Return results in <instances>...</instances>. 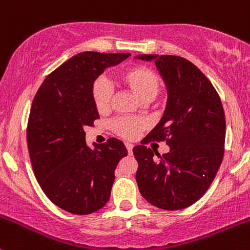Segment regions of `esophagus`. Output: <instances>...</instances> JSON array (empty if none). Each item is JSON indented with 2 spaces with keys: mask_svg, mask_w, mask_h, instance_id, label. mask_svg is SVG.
<instances>
[{
  "mask_svg": "<svg viewBox=\"0 0 250 250\" xmlns=\"http://www.w3.org/2000/svg\"><path fill=\"white\" fill-rule=\"evenodd\" d=\"M125 147H127L128 152H129V155H132L133 152V144H130V143H125Z\"/></svg>",
  "mask_w": 250,
  "mask_h": 250,
  "instance_id": "esophagus-1",
  "label": "esophagus"
}]
</instances>
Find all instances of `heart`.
Wrapping results in <instances>:
<instances>
[{
    "instance_id": "b5f03b06",
    "label": "heart",
    "mask_w": 250,
    "mask_h": 250,
    "mask_svg": "<svg viewBox=\"0 0 250 250\" xmlns=\"http://www.w3.org/2000/svg\"><path fill=\"white\" fill-rule=\"evenodd\" d=\"M117 83L144 104L150 103L156 98L161 85L156 72L142 64H134L122 69L117 74ZM91 98L96 110L100 113L107 112L111 108L112 91L104 79H98L93 84ZM112 128L121 137L132 139L137 137L138 133L144 128V125L142 121L120 118L113 122Z\"/></svg>"
}]
</instances>
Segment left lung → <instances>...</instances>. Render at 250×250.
I'll return each mask as SVG.
<instances>
[{
  "mask_svg": "<svg viewBox=\"0 0 250 250\" xmlns=\"http://www.w3.org/2000/svg\"><path fill=\"white\" fill-rule=\"evenodd\" d=\"M135 58L154 62L167 90L164 115L144 142L166 140L169 146L162 156L145 145L133 147L138 188L154 207L184 209L204 195L220 168L226 135L224 107L209 79L186 58L171 55Z\"/></svg>",
  "mask_w": 250,
  "mask_h": 250,
  "instance_id": "8db88e82",
  "label": "left lung"
}]
</instances>
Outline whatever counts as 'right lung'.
Here are the masks:
<instances>
[{"instance_id": "1", "label": "right lung", "mask_w": 250, "mask_h": 250, "mask_svg": "<svg viewBox=\"0 0 250 250\" xmlns=\"http://www.w3.org/2000/svg\"><path fill=\"white\" fill-rule=\"evenodd\" d=\"M129 56L78 53L47 76L34 98L26 132L31 166L48 199L71 214L88 215L105 207L116 167L128 154L116 138L90 147L84 128L100 118L93 84Z\"/></svg>"}]
</instances>
